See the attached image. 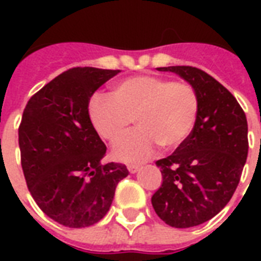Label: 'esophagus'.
Listing matches in <instances>:
<instances>
[{
  "label": "esophagus",
  "mask_w": 261,
  "mask_h": 261,
  "mask_svg": "<svg viewBox=\"0 0 261 261\" xmlns=\"http://www.w3.org/2000/svg\"><path fill=\"white\" fill-rule=\"evenodd\" d=\"M127 168H128V171H130L131 173H135V172L139 169V165H137V164H128Z\"/></svg>",
  "instance_id": "obj_1"
}]
</instances>
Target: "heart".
I'll list each match as a JSON object with an SVG mask.
<instances>
[{"instance_id":"heart-1","label":"heart","mask_w":261,"mask_h":261,"mask_svg":"<svg viewBox=\"0 0 261 261\" xmlns=\"http://www.w3.org/2000/svg\"><path fill=\"white\" fill-rule=\"evenodd\" d=\"M112 97L94 94L88 114L102 139L115 143L133 122L139 128L114 147V155L126 163L149 159L159 145L177 149L190 138L199 115V96L188 83H174L159 75H134L118 81Z\"/></svg>"}]
</instances>
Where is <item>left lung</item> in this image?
I'll return each mask as SVG.
<instances>
[{"label":"left lung","mask_w":261,"mask_h":261,"mask_svg":"<svg viewBox=\"0 0 261 261\" xmlns=\"http://www.w3.org/2000/svg\"><path fill=\"white\" fill-rule=\"evenodd\" d=\"M188 81L199 96L190 138L155 161L163 184L151 196L155 214L172 227H192L218 214L234 194L248 157V123L233 94L192 66L159 67Z\"/></svg>","instance_id":"8db88e82"}]
</instances>
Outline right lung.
<instances>
[{"instance_id": "obj_1", "label": "right lung", "mask_w": 261, "mask_h": 261, "mask_svg": "<svg viewBox=\"0 0 261 261\" xmlns=\"http://www.w3.org/2000/svg\"><path fill=\"white\" fill-rule=\"evenodd\" d=\"M120 70L73 67L28 100L18 126L21 168L39 208L66 227H87L108 213L120 163L102 164L107 147L88 114L92 94Z\"/></svg>"}]
</instances>
